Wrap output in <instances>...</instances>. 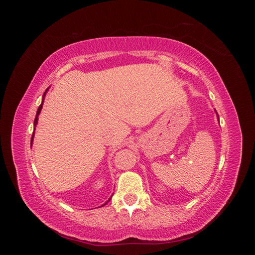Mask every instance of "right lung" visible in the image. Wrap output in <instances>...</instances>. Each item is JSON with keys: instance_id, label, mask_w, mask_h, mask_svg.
Returning <instances> with one entry per match:
<instances>
[{"instance_id": "add662e5", "label": "right lung", "mask_w": 255, "mask_h": 255, "mask_svg": "<svg viewBox=\"0 0 255 255\" xmlns=\"http://www.w3.org/2000/svg\"><path fill=\"white\" fill-rule=\"evenodd\" d=\"M48 90V89H47ZM47 90H45V92H47ZM45 92L43 94V98L45 97ZM42 104H43V101H42V103L39 105V107H38V110H37V114H36V117H35V120H34V126H36L37 125V122H38V116H39V114H40V111H41V109H42ZM33 138H34V133H33V135H32V142H33ZM30 142V143H32ZM111 200V199H110ZM109 200V201H110ZM106 204V203H105ZM105 204H103V205H105Z\"/></svg>"}]
</instances>
